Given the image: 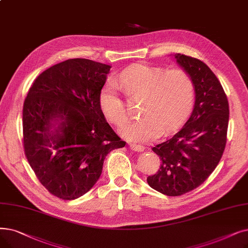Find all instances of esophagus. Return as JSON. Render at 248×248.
I'll list each match as a JSON object with an SVG mask.
<instances>
[{
  "label": "esophagus",
  "instance_id": "34e87169",
  "mask_svg": "<svg viewBox=\"0 0 248 248\" xmlns=\"http://www.w3.org/2000/svg\"><path fill=\"white\" fill-rule=\"evenodd\" d=\"M130 147L133 151H135V152H143V151L145 150L144 146L137 145V144H130Z\"/></svg>",
  "mask_w": 248,
  "mask_h": 248
}]
</instances>
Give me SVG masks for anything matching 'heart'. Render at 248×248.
<instances>
[{
    "label": "heart",
    "instance_id": "1",
    "mask_svg": "<svg viewBox=\"0 0 248 248\" xmlns=\"http://www.w3.org/2000/svg\"><path fill=\"white\" fill-rule=\"evenodd\" d=\"M126 92L143 94L142 117L124 121L118 132L133 142H149L161 134H168L184 120L193 98V84L189 75L180 69L165 71L147 63H135L120 75ZM102 111L113 124L125 115L124 103L115 80L110 79L99 94Z\"/></svg>",
    "mask_w": 248,
    "mask_h": 248
}]
</instances>
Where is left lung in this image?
Here are the masks:
<instances>
[{
    "instance_id": "obj_1",
    "label": "left lung",
    "mask_w": 248,
    "mask_h": 248,
    "mask_svg": "<svg viewBox=\"0 0 248 248\" xmlns=\"http://www.w3.org/2000/svg\"><path fill=\"white\" fill-rule=\"evenodd\" d=\"M173 57L191 78L195 105L180 131L152 148L162 164L147 178L151 187L169 197L185 195L210 176L223 155L229 122L227 96L216 75L198 59Z\"/></svg>"
}]
</instances>
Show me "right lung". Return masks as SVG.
I'll list each match as a JSON object with an SVG mask.
<instances>
[{
  "label": "right lung",
  "mask_w": 248,
  "mask_h": 248,
  "mask_svg": "<svg viewBox=\"0 0 248 248\" xmlns=\"http://www.w3.org/2000/svg\"><path fill=\"white\" fill-rule=\"evenodd\" d=\"M109 64L72 59L42 72L23 105L28 162L50 193L75 200L99 179L106 155L123 148L99 103Z\"/></svg>",
  "instance_id": "1"
}]
</instances>
